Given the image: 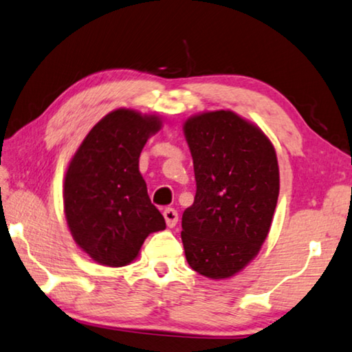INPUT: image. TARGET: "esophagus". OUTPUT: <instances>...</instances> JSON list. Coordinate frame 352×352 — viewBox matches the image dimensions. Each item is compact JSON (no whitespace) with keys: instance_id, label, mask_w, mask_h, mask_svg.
Returning a JSON list of instances; mask_svg holds the SVG:
<instances>
[{"instance_id":"1","label":"esophagus","mask_w":352,"mask_h":352,"mask_svg":"<svg viewBox=\"0 0 352 352\" xmlns=\"http://www.w3.org/2000/svg\"><path fill=\"white\" fill-rule=\"evenodd\" d=\"M163 216H164V219H166L167 227H175L177 221H178V214H177V211L174 208H166L163 211Z\"/></svg>"}]
</instances>
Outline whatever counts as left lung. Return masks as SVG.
<instances>
[{"label":"left lung","instance_id":"1","mask_svg":"<svg viewBox=\"0 0 352 352\" xmlns=\"http://www.w3.org/2000/svg\"><path fill=\"white\" fill-rule=\"evenodd\" d=\"M183 133L197 185L182 217L185 255L199 274L224 280L258 255L270 233L280 189L276 148L232 109L188 117Z\"/></svg>","mask_w":352,"mask_h":352}]
</instances>
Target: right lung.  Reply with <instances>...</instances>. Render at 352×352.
<instances>
[{
	"mask_svg": "<svg viewBox=\"0 0 352 352\" xmlns=\"http://www.w3.org/2000/svg\"><path fill=\"white\" fill-rule=\"evenodd\" d=\"M161 128L156 113L114 109L91 128L69 161L65 221L76 246L98 265H130L150 233L166 228L139 172L142 148Z\"/></svg>",
	"mask_w": 352,
	"mask_h": 352,
	"instance_id": "add662e5",
	"label": "right lung"
}]
</instances>
